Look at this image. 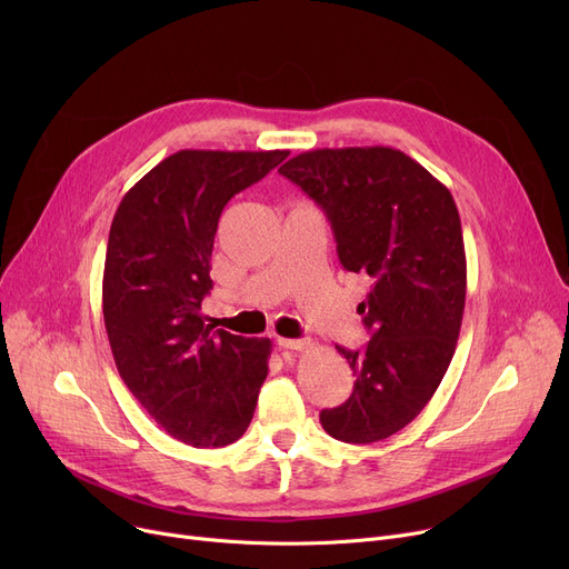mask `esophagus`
<instances>
[{
	"label": "esophagus",
	"instance_id": "obj_1",
	"mask_svg": "<svg viewBox=\"0 0 569 569\" xmlns=\"http://www.w3.org/2000/svg\"><path fill=\"white\" fill-rule=\"evenodd\" d=\"M277 346L279 348H286V350H307V348H311V341H307V339H277Z\"/></svg>",
	"mask_w": 569,
	"mask_h": 569
}]
</instances>
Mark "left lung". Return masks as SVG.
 I'll use <instances>...</instances> for the list:
<instances>
[{"instance_id": "1", "label": "left lung", "mask_w": 569, "mask_h": 569, "mask_svg": "<svg viewBox=\"0 0 569 569\" xmlns=\"http://www.w3.org/2000/svg\"><path fill=\"white\" fill-rule=\"evenodd\" d=\"M313 198L335 230L348 272L371 281L357 307L371 341L337 350L355 380L320 412L337 440L390 438L425 410L452 362L466 307L459 209L445 184L395 147L311 149L279 168Z\"/></svg>"}]
</instances>
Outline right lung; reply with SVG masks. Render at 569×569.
Listing matches in <instances>:
<instances>
[{
    "instance_id": "obj_1",
    "label": "right lung",
    "mask_w": 569,
    "mask_h": 569,
    "mask_svg": "<svg viewBox=\"0 0 569 569\" xmlns=\"http://www.w3.org/2000/svg\"><path fill=\"white\" fill-rule=\"evenodd\" d=\"M288 157L179 149L119 202L103 267V320L119 376L172 438L226 447L244 436L267 378L269 339L204 325L219 217Z\"/></svg>"
}]
</instances>
